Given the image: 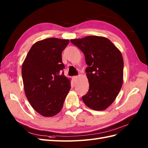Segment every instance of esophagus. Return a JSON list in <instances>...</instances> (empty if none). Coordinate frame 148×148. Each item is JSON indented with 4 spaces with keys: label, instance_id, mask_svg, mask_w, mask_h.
<instances>
[{
    "label": "esophagus",
    "instance_id": "esophagus-1",
    "mask_svg": "<svg viewBox=\"0 0 148 148\" xmlns=\"http://www.w3.org/2000/svg\"><path fill=\"white\" fill-rule=\"evenodd\" d=\"M77 76H74V77H72V78H73V80H74V81H75V80H76L77 79Z\"/></svg>",
    "mask_w": 148,
    "mask_h": 148
}]
</instances>
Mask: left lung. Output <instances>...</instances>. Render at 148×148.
<instances>
[{
	"instance_id": "obj_1",
	"label": "left lung",
	"mask_w": 148,
	"mask_h": 148,
	"mask_svg": "<svg viewBox=\"0 0 148 148\" xmlns=\"http://www.w3.org/2000/svg\"><path fill=\"white\" fill-rule=\"evenodd\" d=\"M70 41L83 52L88 66L85 72L89 89L82 96L84 103L94 110L106 109L116 99L123 84L122 55L105 37L87 36Z\"/></svg>"
}]
</instances>
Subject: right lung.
Returning a JSON list of instances; mask_svg holds the SVG:
<instances>
[{
  "label": "right lung",
  "mask_w": 148,
  "mask_h": 148,
  "mask_svg": "<svg viewBox=\"0 0 148 148\" xmlns=\"http://www.w3.org/2000/svg\"><path fill=\"white\" fill-rule=\"evenodd\" d=\"M68 40L49 38L36 42L22 65L25 95L32 108L44 116L61 110L71 88L64 75L61 54Z\"/></svg>",
  "instance_id": "right-lung-1"
}]
</instances>
